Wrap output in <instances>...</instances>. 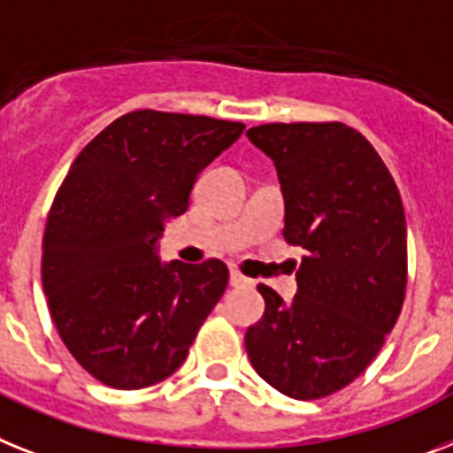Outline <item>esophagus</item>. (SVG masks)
<instances>
[{"label": "esophagus", "instance_id": "obj_1", "mask_svg": "<svg viewBox=\"0 0 453 453\" xmlns=\"http://www.w3.org/2000/svg\"><path fill=\"white\" fill-rule=\"evenodd\" d=\"M230 285H233V288H250L253 280L246 279L244 273H239L237 269H230Z\"/></svg>", "mask_w": 453, "mask_h": 453}]
</instances>
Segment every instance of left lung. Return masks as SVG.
I'll list each match as a JSON object with an SVG mask.
<instances>
[{"mask_svg":"<svg viewBox=\"0 0 453 453\" xmlns=\"http://www.w3.org/2000/svg\"><path fill=\"white\" fill-rule=\"evenodd\" d=\"M246 135L279 173L285 242L303 249L290 303L257 285L265 313L246 332V352L285 396L325 398L366 371L401 315V193L373 144L341 121L262 124Z\"/></svg>","mask_w":453,"mask_h":453,"instance_id":"obj_1","label":"left lung"}]
</instances>
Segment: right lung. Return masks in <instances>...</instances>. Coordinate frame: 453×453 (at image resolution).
<instances>
[{
  "mask_svg": "<svg viewBox=\"0 0 453 453\" xmlns=\"http://www.w3.org/2000/svg\"><path fill=\"white\" fill-rule=\"evenodd\" d=\"M244 128L135 110L68 170L45 223L41 279L64 345L98 382L142 389L173 375L226 292L223 262L163 265L156 242L188 209L197 174Z\"/></svg>",
  "mask_w": 453,
  "mask_h": 453,
  "instance_id": "add662e5",
  "label": "right lung"
}]
</instances>
